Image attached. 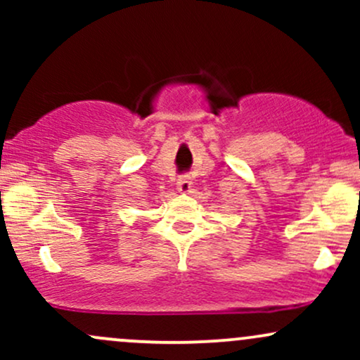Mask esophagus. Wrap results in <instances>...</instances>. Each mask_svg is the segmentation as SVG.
<instances>
[{
    "label": "esophagus",
    "instance_id": "obj_1",
    "mask_svg": "<svg viewBox=\"0 0 360 360\" xmlns=\"http://www.w3.org/2000/svg\"><path fill=\"white\" fill-rule=\"evenodd\" d=\"M191 184L193 181L189 176H181L179 179H177V189H179L181 193H188L189 189H191Z\"/></svg>",
    "mask_w": 360,
    "mask_h": 360
}]
</instances>
